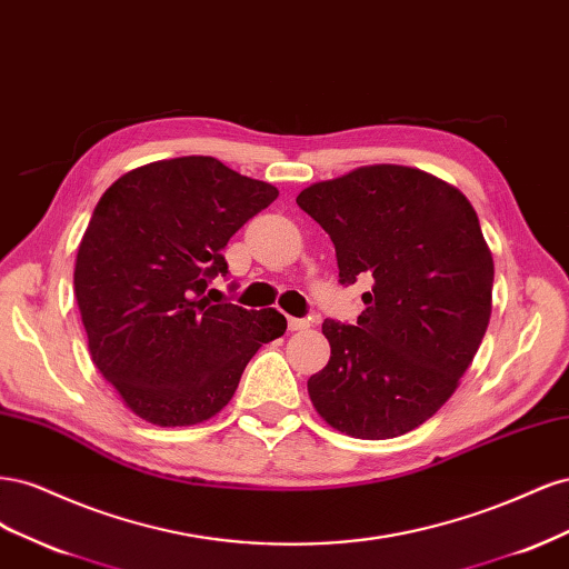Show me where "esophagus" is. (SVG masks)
<instances>
[{
	"label": "esophagus",
	"instance_id": "obj_1",
	"mask_svg": "<svg viewBox=\"0 0 569 569\" xmlns=\"http://www.w3.org/2000/svg\"><path fill=\"white\" fill-rule=\"evenodd\" d=\"M289 330L291 332H301V330H308V327H311V320H306V318H289Z\"/></svg>",
	"mask_w": 569,
	"mask_h": 569
}]
</instances>
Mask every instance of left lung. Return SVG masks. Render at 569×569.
<instances>
[{
    "label": "left lung",
    "mask_w": 569,
    "mask_h": 569,
    "mask_svg": "<svg viewBox=\"0 0 569 569\" xmlns=\"http://www.w3.org/2000/svg\"><path fill=\"white\" fill-rule=\"evenodd\" d=\"M339 282L368 278L356 325L322 322L330 360L308 380L318 416L358 439L410 432L451 399L491 318L493 258L460 189L377 163L306 187Z\"/></svg>",
    "instance_id": "8db88e82"
}]
</instances>
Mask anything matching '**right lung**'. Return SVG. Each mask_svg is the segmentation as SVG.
I'll return each mask as SVG.
<instances>
[{"mask_svg":"<svg viewBox=\"0 0 569 569\" xmlns=\"http://www.w3.org/2000/svg\"><path fill=\"white\" fill-rule=\"evenodd\" d=\"M278 187L213 157L153 161L120 176L82 234L76 299L94 366L151 425L189 427L230 403L263 343L287 330L274 308L213 303L230 237Z\"/></svg>","mask_w":569,"mask_h":569,"instance_id":"1","label":"right lung"}]
</instances>
